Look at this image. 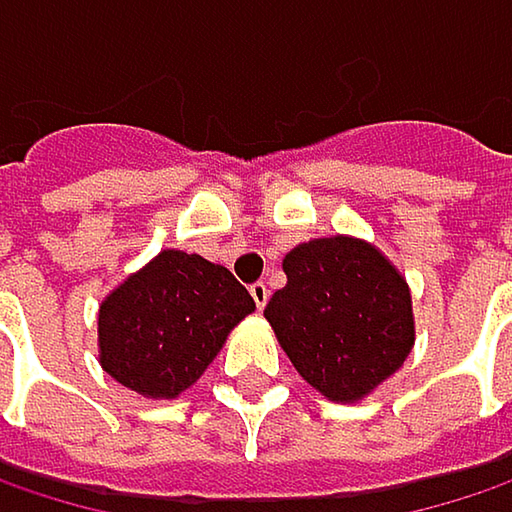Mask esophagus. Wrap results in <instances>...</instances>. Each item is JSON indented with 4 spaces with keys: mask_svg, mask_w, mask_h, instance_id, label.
Returning <instances> with one entry per match:
<instances>
[{
    "mask_svg": "<svg viewBox=\"0 0 512 512\" xmlns=\"http://www.w3.org/2000/svg\"><path fill=\"white\" fill-rule=\"evenodd\" d=\"M250 297H253L256 309H265L268 306V285L265 282H253L250 285Z\"/></svg>",
    "mask_w": 512,
    "mask_h": 512,
    "instance_id": "esophagus-1",
    "label": "esophagus"
}]
</instances>
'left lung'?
Here are the masks:
<instances>
[{
  "label": "left lung",
  "instance_id": "1",
  "mask_svg": "<svg viewBox=\"0 0 512 512\" xmlns=\"http://www.w3.org/2000/svg\"><path fill=\"white\" fill-rule=\"evenodd\" d=\"M285 288L265 306L294 370L329 402H361L414 349L411 288L364 238L326 236L282 259Z\"/></svg>",
  "mask_w": 512,
  "mask_h": 512
}]
</instances>
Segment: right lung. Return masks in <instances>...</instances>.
<instances>
[{"instance_id":"add662e5","label":"right lung","mask_w":512,"mask_h":512,"mask_svg":"<svg viewBox=\"0 0 512 512\" xmlns=\"http://www.w3.org/2000/svg\"><path fill=\"white\" fill-rule=\"evenodd\" d=\"M250 311L253 297L224 265L160 250L101 300L98 364L145 399H177Z\"/></svg>"}]
</instances>
